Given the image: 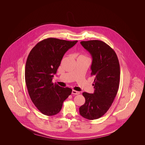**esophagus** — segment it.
<instances>
[{
    "label": "esophagus",
    "mask_w": 145,
    "mask_h": 145,
    "mask_svg": "<svg viewBox=\"0 0 145 145\" xmlns=\"http://www.w3.org/2000/svg\"><path fill=\"white\" fill-rule=\"evenodd\" d=\"M72 93L73 95H79V94L80 93V92H78V91H76V90H72Z\"/></svg>",
    "instance_id": "obj_1"
}]
</instances>
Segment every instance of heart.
Returning a JSON list of instances; mask_svg holds the SVG:
<instances>
[{"label":"heart","mask_w":145,"mask_h":145,"mask_svg":"<svg viewBox=\"0 0 145 145\" xmlns=\"http://www.w3.org/2000/svg\"><path fill=\"white\" fill-rule=\"evenodd\" d=\"M79 57H86L85 56H84V55H81L80 56H79Z\"/></svg>","instance_id":"heart-1"}]
</instances>
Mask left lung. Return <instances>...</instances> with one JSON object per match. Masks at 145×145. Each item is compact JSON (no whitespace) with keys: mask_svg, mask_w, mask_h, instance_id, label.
Listing matches in <instances>:
<instances>
[{"mask_svg":"<svg viewBox=\"0 0 145 145\" xmlns=\"http://www.w3.org/2000/svg\"><path fill=\"white\" fill-rule=\"evenodd\" d=\"M92 57L91 76H95L94 93L83 92L84 104L79 108L82 116L88 120L99 118L110 108L117 95L120 80V67L115 52L99 40L81 41Z\"/></svg>","mask_w":145,"mask_h":145,"instance_id":"8db88e82","label":"left lung"}]
</instances>
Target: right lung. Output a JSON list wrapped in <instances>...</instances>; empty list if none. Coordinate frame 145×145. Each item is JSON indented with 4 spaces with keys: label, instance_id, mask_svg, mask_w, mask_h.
I'll use <instances>...</instances> for the list:
<instances>
[{
    "label": "right lung",
    "instance_id": "1",
    "mask_svg": "<svg viewBox=\"0 0 145 145\" xmlns=\"http://www.w3.org/2000/svg\"><path fill=\"white\" fill-rule=\"evenodd\" d=\"M78 41L48 38L31 49L27 60L25 79L29 96L38 110L47 116L58 114L71 94L69 88L52 83L65 53Z\"/></svg>",
    "mask_w": 145,
    "mask_h": 145
}]
</instances>
